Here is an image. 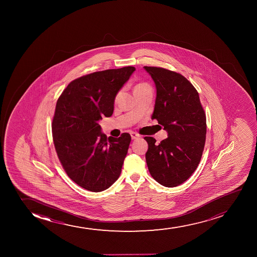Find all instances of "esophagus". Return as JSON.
<instances>
[{
	"label": "esophagus",
	"instance_id": "34e87169",
	"mask_svg": "<svg viewBox=\"0 0 257 257\" xmlns=\"http://www.w3.org/2000/svg\"><path fill=\"white\" fill-rule=\"evenodd\" d=\"M130 135H131V138H132V140L138 139V138L141 137L139 134L136 133V132H131Z\"/></svg>",
	"mask_w": 257,
	"mask_h": 257
}]
</instances>
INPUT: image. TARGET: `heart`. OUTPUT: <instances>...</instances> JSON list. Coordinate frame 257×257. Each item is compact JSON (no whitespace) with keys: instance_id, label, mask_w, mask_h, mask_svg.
<instances>
[{"instance_id":"obj_1","label":"heart","mask_w":257,"mask_h":257,"mask_svg":"<svg viewBox=\"0 0 257 257\" xmlns=\"http://www.w3.org/2000/svg\"><path fill=\"white\" fill-rule=\"evenodd\" d=\"M150 86L147 84V83L145 82H141L138 83L137 85H136V87H135V93L137 92H140V91H142V90H145V89H150Z\"/></svg>"}]
</instances>
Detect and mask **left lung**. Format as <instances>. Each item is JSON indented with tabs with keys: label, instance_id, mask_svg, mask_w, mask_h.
Masks as SVG:
<instances>
[{
	"label": "left lung",
	"instance_id": "8db88e82",
	"mask_svg": "<svg viewBox=\"0 0 257 257\" xmlns=\"http://www.w3.org/2000/svg\"><path fill=\"white\" fill-rule=\"evenodd\" d=\"M156 86L152 119L164 126L168 137L156 143L146 136V160L154 180L168 188L184 183L201 161L207 134L206 114L196 89L182 74L158 67H147Z\"/></svg>",
	"mask_w": 257,
	"mask_h": 257
}]
</instances>
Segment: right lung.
Instances as JSON below:
<instances>
[{
  "instance_id": "add662e5",
  "label": "right lung",
  "mask_w": 257,
  "mask_h": 257,
  "mask_svg": "<svg viewBox=\"0 0 257 257\" xmlns=\"http://www.w3.org/2000/svg\"><path fill=\"white\" fill-rule=\"evenodd\" d=\"M135 70L128 66L80 77L56 102L51 125L56 154L68 177L89 191L105 190L121 174L131 136L107 139L98 121L112 115L115 96Z\"/></svg>"
}]
</instances>
